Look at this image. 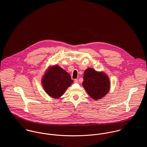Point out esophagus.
<instances>
[{
    "label": "esophagus",
    "instance_id": "obj_1",
    "mask_svg": "<svg viewBox=\"0 0 147 147\" xmlns=\"http://www.w3.org/2000/svg\"><path fill=\"white\" fill-rule=\"evenodd\" d=\"M74 83H78V80H77V79L75 80H74Z\"/></svg>",
    "mask_w": 147,
    "mask_h": 147
}]
</instances>
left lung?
Masks as SVG:
<instances>
[{
	"mask_svg": "<svg viewBox=\"0 0 147 147\" xmlns=\"http://www.w3.org/2000/svg\"><path fill=\"white\" fill-rule=\"evenodd\" d=\"M83 86L91 98L98 100L108 93L110 82L104 73L98 72L89 67L84 71Z\"/></svg>",
	"mask_w": 147,
	"mask_h": 147,
	"instance_id": "1",
	"label": "left lung"
}]
</instances>
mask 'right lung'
Returning <instances> with one entry per match:
<instances>
[{
	"instance_id": "1",
	"label": "right lung",
	"mask_w": 147,
	"mask_h": 147,
	"mask_svg": "<svg viewBox=\"0 0 147 147\" xmlns=\"http://www.w3.org/2000/svg\"><path fill=\"white\" fill-rule=\"evenodd\" d=\"M73 81L70 74L58 66H55L46 73L42 80V84L50 96L60 98L65 92Z\"/></svg>"
}]
</instances>
